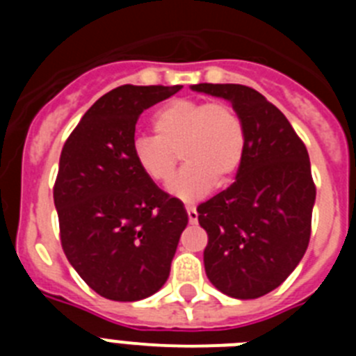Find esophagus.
Instances as JSON below:
<instances>
[{"instance_id":"esophagus-1","label":"esophagus","mask_w":356,"mask_h":356,"mask_svg":"<svg viewBox=\"0 0 356 356\" xmlns=\"http://www.w3.org/2000/svg\"><path fill=\"white\" fill-rule=\"evenodd\" d=\"M187 217L191 225H196L197 222V210L194 207H187Z\"/></svg>"}]
</instances>
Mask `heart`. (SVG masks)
<instances>
[{"label":"heart","instance_id":"obj_1","mask_svg":"<svg viewBox=\"0 0 356 356\" xmlns=\"http://www.w3.org/2000/svg\"><path fill=\"white\" fill-rule=\"evenodd\" d=\"M151 127L155 137H139L131 156L147 180L163 185L175 175L180 155L185 168L169 185L176 200L200 201L213 185H228L241 168L246 130L228 103L172 99L153 115Z\"/></svg>","mask_w":356,"mask_h":356}]
</instances>
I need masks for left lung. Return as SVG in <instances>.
<instances>
[{"mask_svg":"<svg viewBox=\"0 0 356 356\" xmlns=\"http://www.w3.org/2000/svg\"><path fill=\"white\" fill-rule=\"evenodd\" d=\"M196 92L232 103L246 130L235 181L197 207L209 235L205 271L217 291L254 300L282 285L310 241L316 185L308 151L273 103L251 87L197 83Z\"/></svg>","mask_w":356,"mask_h":356,"instance_id":"1","label":"left lung"}]
</instances>
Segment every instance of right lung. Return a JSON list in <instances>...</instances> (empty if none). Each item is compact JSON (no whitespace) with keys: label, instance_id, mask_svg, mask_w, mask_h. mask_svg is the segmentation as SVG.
I'll return each mask as SVG.
<instances>
[{"label":"right lung","instance_id":"obj_1","mask_svg":"<svg viewBox=\"0 0 356 356\" xmlns=\"http://www.w3.org/2000/svg\"><path fill=\"white\" fill-rule=\"evenodd\" d=\"M180 89L121 85L85 112L62 147L53 187L62 250L106 300L160 291L188 222L184 203L147 180L131 156L139 115Z\"/></svg>","mask_w":356,"mask_h":356}]
</instances>
